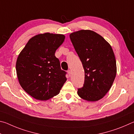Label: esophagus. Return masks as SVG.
<instances>
[{
	"label": "esophagus",
	"mask_w": 134,
	"mask_h": 134,
	"mask_svg": "<svg viewBox=\"0 0 134 134\" xmlns=\"http://www.w3.org/2000/svg\"><path fill=\"white\" fill-rule=\"evenodd\" d=\"M67 72H68V74H69V76H71V70H67Z\"/></svg>",
	"instance_id": "34e87169"
}]
</instances>
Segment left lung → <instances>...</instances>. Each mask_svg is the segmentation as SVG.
<instances>
[{"label":"left lung","instance_id":"8db88e82","mask_svg":"<svg viewBox=\"0 0 134 134\" xmlns=\"http://www.w3.org/2000/svg\"><path fill=\"white\" fill-rule=\"evenodd\" d=\"M85 70L83 86L77 89L81 98L97 101L110 89L116 74V63L110 44L94 31L81 30L70 35Z\"/></svg>","mask_w":134,"mask_h":134}]
</instances>
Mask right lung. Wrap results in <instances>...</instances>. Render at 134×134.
Segmentation results:
<instances>
[{"label": "right lung", "instance_id": "obj_1", "mask_svg": "<svg viewBox=\"0 0 134 134\" xmlns=\"http://www.w3.org/2000/svg\"><path fill=\"white\" fill-rule=\"evenodd\" d=\"M65 36L45 33L31 38L18 56L16 70L18 80L27 93L47 100L57 95L66 81L67 72L61 69L55 56Z\"/></svg>", "mask_w": 134, "mask_h": 134}]
</instances>
